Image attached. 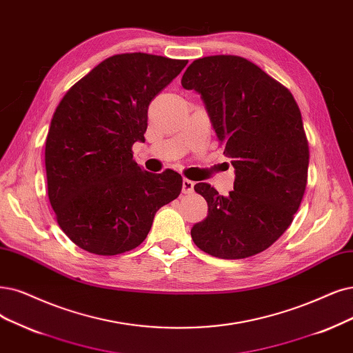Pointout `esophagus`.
I'll return each instance as SVG.
<instances>
[{"label":"esophagus","instance_id":"obj_1","mask_svg":"<svg viewBox=\"0 0 353 353\" xmlns=\"http://www.w3.org/2000/svg\"><path fill=\"white\" fill-rule=\"evenodd\" d=\"M193 186H194V183L192 180H189V179H183V185H181V192H183L185 194L188 193H192L193 192Z\"/></svg>","mask_w":353,"mask_h":353}]
</instances>
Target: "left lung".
I'll return each mask as SVG.
<instances>
[{"label":"left lung","mask_w":353,"mask_h":353,"mask_svg":"<svg viewBox=\"0 0 353 353\" xmlns=\"http://www.w3.org/2000/svg\"><path fill=\"white\" fill-rule=\"evenodd\" d=\"M181 85L201 94L236 168L228 196L208 183L194 185L208 202V216L190 230L194 244L219 259L266 250L291 225L307 186L308 141L294 96L236 55L193 61Z\"/></svg>","instance_id":"obj_1"}]
</instances>
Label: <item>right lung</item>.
<instances>
[{
	"label": "right lung",
	"instance_id": "add662e5",
	"mask_svg": "<svg viewBox=\"0 0 353 353\" xmlns=\"http://www.w3.org/2000/svg\"><path fill=\"white\" fill-rule=\"evenodd\" d=\"M186 59L119 54L100 62L62 97L45 147L48 196L61 230L88 253L114 256L147 239L155 212L174 201L181 176L134 161L148 106Z\"/></svg>",
	"mask_w": 353,
	"mask_h": 353
}]
</instances>
